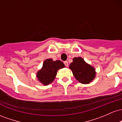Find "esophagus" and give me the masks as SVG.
Here are the masks:
<instances>
[{
    "label": "esophagus",
    "mask_w": 122,
    "mask_h": 122,
    "mask_svg": "<svg viewBox=\"0 0 122 122\" xmlns=\"http://www.w3.org/2000/svg\"><path fill=\"white\" fill-rule=\"evenodd\" d=\"M64 64H65V65L66 66V67H68V66H69V64H68V61H64Z\"/></svg>",
    "instance_id": "1"
}]
</instances>
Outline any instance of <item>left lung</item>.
I'll list each match as a JSON object with an SVG mask.
<instances>
[{"instance_id": "left-lung-1", "label": "left lung", "mask_w": 122, "mask_h": 122, "mask_svg": "<svg viewBox=\"0 0 122 122\" xmlns=\"http://www.w3.org/2000/svg\"><path fill=\"white\" fill-rule=\"evenodd\" d=\"M69 68L72 70L76 79L82 84H88L91 82L96 75L93 67L86 64L81 57L74 58Z\"/></svg>"}]
</instances>
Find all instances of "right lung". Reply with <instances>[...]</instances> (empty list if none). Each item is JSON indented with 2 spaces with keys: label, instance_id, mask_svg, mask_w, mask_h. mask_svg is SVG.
<instances>
[{
  "label": "right lung",
  "instance_id": "right-lung-1",
  "mask_svg": "<svg viewBox=\"0 0 122 122\" xmlns=\"http://www.w3.org/2000/svg\"><path fill=\"white\" fill-rule=\"evenodd\" d=\"M64 67V63L60 60L53 61L51 59L46 60L43 62L42 69L37 73L38 79L43 85L49 84L55 79L57 71Z\"/></svg>",
  "mask_w": 122,
  "mask_h": 122
}]
</instances>
